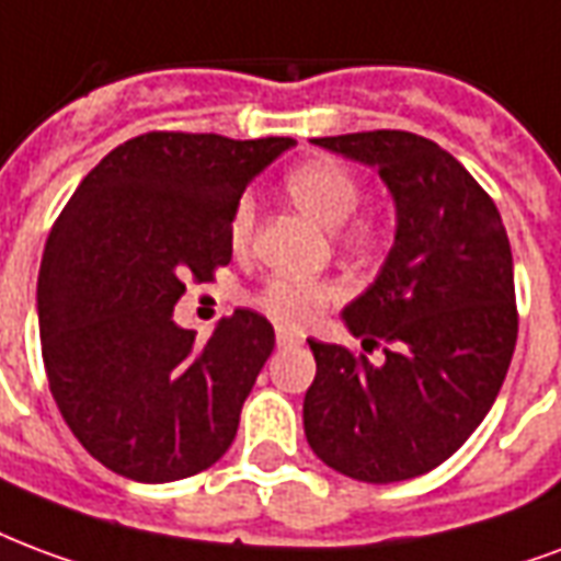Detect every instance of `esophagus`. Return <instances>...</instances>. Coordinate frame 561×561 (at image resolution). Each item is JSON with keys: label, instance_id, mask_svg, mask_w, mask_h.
I'll return each mask as SVG.
<instances>
[{"label": "esophagus", "instance_id": "obj_1", "mask_svg": "<svg viewBox=\"0 0 561 561\" xmlns=\"http://www.w3.org/2000/svg\"><path fill=\"white\" fill-rule=\"evenodd\" d=\"M276 342L279 344H297L302 342V335L297 330H288V327H276Z\"/></svg>", "mask_w": 561, "mask_h": 561}]
</instances>
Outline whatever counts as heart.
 <instances>
[{
    "mask_svg": "<svg viewBox=\"0 0 561 561\" xmlns=\"http://www.w3.org/2000/svg\"><path fill=\"white\" fill-rule=\"evenodd\" d=\"M285 193L323 228H339L342 243L354 249L356 255H371L383 243L375 219H351L363 202V184L347 165L327 157L306 160L285 175ZM252 234H255V202L240 196L228 217V243L234 252H247ZM342 294L344 288L335 279L270 276L252 300L273 321L302 327L314 321L330 302L342 300Z\"/></svg>",
    "mask_w": 561,
    "mask_h": 561,
    "instance_id": "1",
    "label": "heart"
}]
</instances>
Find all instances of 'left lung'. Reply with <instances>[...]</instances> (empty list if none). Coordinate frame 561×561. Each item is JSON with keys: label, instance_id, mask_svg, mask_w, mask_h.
<instances>
[{"label": "left lung", "instance_id": "1", "mask_svg": "<svg viewBox=\"0 0 561 561\" xmlns=\"http://www.w3.org/2000/svg\"><path fill=\"white\" fill-rule=\"evenodd\" d=\"M375 165L398 231L380 276L342 312L365 351L309 342L318 363L302 401L318 458L356 481L434 470L488 416L512 365L517 302L508 234L493 198L437 142L408 130L312 139Z\"/></svg>", "mask_w": 561, "mask_h": 561}]
</instances>
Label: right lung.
I'll return each instance as SVG.
<instances>
[{"instance_id":"right-lung-1","label":"right lung","mask_w":561,"mask_h":561,"mask_svg":"<svg viewBox=\"0 0 561 561\" xmlns=\"http://www.w3.org/2000/svg\"><path fill=\"white\" fill-rule=\"evenodd\" d=\"M291 145L142 133L106 153L53 222L37 273L49 392L82 449L124 479L196 476L238 434L273 327L238 309L196 342L172 309L186 282H214L231 261V207Z\"/></svg>"}]
</instances>
